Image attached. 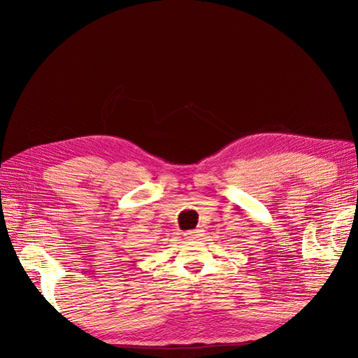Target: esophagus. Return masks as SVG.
<instances>
[{
	"instance_id": "34e87169",
	"label": "esophagus",
	"mask_w": 358,
	"mask_h": 358,
	"mask_svg": "<svg viewBox=\"0 0 358 358\" xmlns=\"http://www.w3.org/2000/svg\"><path fill=\"white\" fill-rule=\"evenodd\" d=\"M197 234H199V231H192V232H185L184 236H185L187 239H193V238L197 236Z\"/></svg>"
}]
</instances>
